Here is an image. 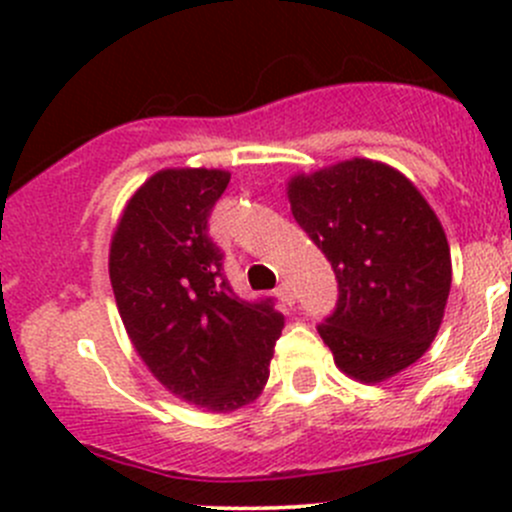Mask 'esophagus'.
Returning <instances> with one entry per match:
<instances>
[{
	"label": "esophagus",
	"mask_w": 512,
	"mask_h": 512,
	"mask_svg": "<svg viewBox=\"0 0 512 512\" xmlns=\"http://www.w3.org/2000/svg\"><path fill=\"white\" fill-rule=\"evenodd\" d=\"M277 297H280L285 304H289V307L297 302V294H294V289H292V285H289V282H282V285L277 287Z\"/></svg>",
	"instance_id": "34e87169"
}]
</instances>
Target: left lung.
Wrapping results in <instances>:
<instances>
[{
  "label": "left lung",
  "instance_id": "left-lung-1",
  "mask_svg": "<svg viewBox=\"0 0 512 512\" xmlns=\"http://www.w3.org/2000/svg\"><path fill=\"white\" fill-rule=\"evenodd\" d=\"M289 203L337 277V307L317 332L339 369L371 384L421 359L451 292V250L414 183L354 158L292 178Z\"/></svg>",
  "mask_w": 512,
  "mask_h": 512
}]
</instances>
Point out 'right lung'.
Returning a JSON list of instances; mask_svg holds the SVG:
<instances>
[{
	"label": "right lung",
	"instance_id": "right-lung-1",
	"mask_svg": "<svg viewBox=\"0 0 512 512\" xmlns=\"http://www.w3.org/2000/svg\"><path fill=\"white\" fill-rule=\"evenodd\" d=\"M227 183L225 170H160L128 200L108 260L138 356L165 389L210 411L260 394L285 327L275 299L247 302L227 282L208 232Z\"/></svg>",
	"mask_w": 512,
	"mask_h": 512
}]
</instances>
